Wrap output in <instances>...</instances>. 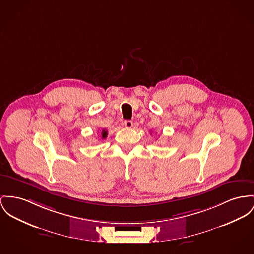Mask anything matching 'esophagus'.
<instances>
[{
    "label": "esophagus",
    "instance_id": "34e87169",
    "mask_svg": "<svg viewBox=\"0 0 254 254\" xmlns=\"http://www.w3.org/2000/svg\"><path fill=\"white\" fill-rule=\"evenodd\" d=\"M123 124L126 128H132L133 127V121H131V120H125Z\"/></svg>",
    "mask_w": 254,
    "mask_h": 254
}]
</instances>
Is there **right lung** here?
<instances>
[{
	"label": "right lung",
	"instance_id": "right-lung-1",
	"mask_svg": "<svg viewBox=\"0 0 254 254\" xmlns=\"http://www.w3.org/2000/svg\"><path fill=\"white\" fill-rule=\"evenodd\" d=\"M102 138H106L107 137V135H108V133H107V131L106 130H103L102 131Z\"/></svg>",
	"mask_w": 254,
	"mask_h": 254
}]
</instances>
